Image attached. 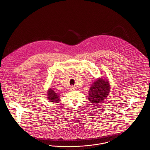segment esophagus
<instances>
[{
    "instance_id": "1",
    "label": "esophagus",
    "mask_w": 150,
    "mask_h": 150,
    "mask_svg": "<svg viewBox=\"0 0 150 150\" xmlns=\"http://www.w3.org/2000/svg\"><path fill=\"white\" fill-rule=\"evenodd\" d=\"M70 91H75V90H76V87H75V86H72L70 87Z\"/></svg>"
}]
</instances>
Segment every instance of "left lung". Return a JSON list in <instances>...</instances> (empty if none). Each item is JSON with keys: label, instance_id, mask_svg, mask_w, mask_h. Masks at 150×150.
Wrapping results in <instances>:
<instances>
[{"label": "left lung", "instance_id": "8db88e82", "mask_svg": "<svg viewBox=\"0 0 150 150\" xmlns=\"http://www.w3.org/2000/svg\"><path fill=\"white\" fill-rule=\"evenodd\" d=\"M110 87L107 80L99 79L91 86L88 96L89 100L93 103H100L107 98Z\"/></svg>", "mask_w": 150, "mask_h": 150}]
</instances>
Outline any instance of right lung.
Returning a JSON list of instances; mask_svg holds the SVG:
<instances>
[{
	"instance_id": "obj_1",
	"label": "right lung",
	"mask_w": 150,
	"mask_h": 150,
	"mask_svg": "<svg viewBox=\"0 0 150 150\" xmlns=\"http://www.w3.org/2000/svg\"><path fill=\"white\" fill-rule=\"evenodd\" d=\"M48 98L50 102L57 103L59 100V98L57 93H55L53 90L50 89L48 91Z\"/></svg>"
}]
</instances>
